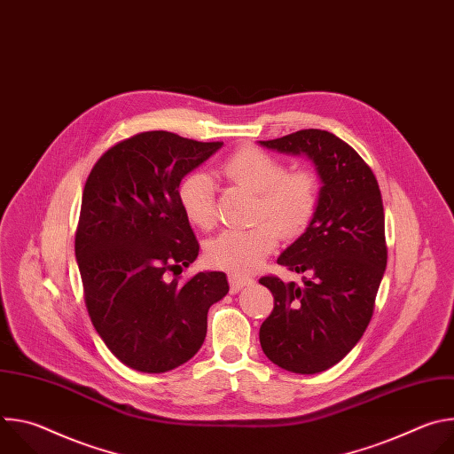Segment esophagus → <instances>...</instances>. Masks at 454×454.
Masks as SVG:
<instances>
[{"label": "esophagus", "mask_w": 454, "mask_h": 454, "mask_svg": "<svg viewBox=\"0 0 454 454\" xmlns=\"http://www.w3.org/2000/svg\"><path fill=\"white\" fill-rule=\"evenodd\" d=\"M230 291L231 293H239L242 287L253 284V278L251 277H246V275H230Z\"/></svg>", "instance_id": "1"}]
</instances>
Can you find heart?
I'll list each match as a JSON object with an SVG mask.
<instances>
[{
	"mask_svg": "<svg viewBox=\"0 0 454 454\" xmlns=\"http://www.w3.org/2000/svg\"><path fill=\"white\" fill-rule=\"evenodd\" d=\"M223 172L231 183L256 193L254 219H270L247 230H226L207 242V262L239 275L261 266L278 244L280 233L293 237L307 228L317 203V181L307 170L286 172L280 160L251 145L235 151L223 163ZM177 196L193 226H214L215 184L210 174H188Z\"/></svg>",
	"mask_w": 454,
	"mask_h": 454,
	"instance_id": "b5f03b06",
	"label": "heart"
}]
</instances>
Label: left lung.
Instances as JSON below:
<instances>
[{
	"label": "left lung",
	"instance_id": "left-lung-1",
	"mask_svg": "<svg viewBox=\"0 0 454 454\" xmlns=\"http://www.w3.org/2000/svg\"><path fill=\"white\" fill-rule=\"evenodd\" d=\"M258 144L307 158L321 183L309 226L277 261L309 278L258 280L275 296L258 334L264 354L287 372L317 373L340 363L372 319L387 258L380 190L363 158L329 131L303 129Z\"/></svg>",
	"mask_w": 454,
	"mask_h": 454
}]
</instances>
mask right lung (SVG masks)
Returning a JSON list of instances; mask_svg holds the SVG:
<instances>
[{"mask_svg":"<svg viewBox=\"0 0 454 454\" xmlns=\"http://www.w3.org/2000/svg\"><path fill=\"white\" fill-rule=\"evenodd\" d=\"M221 147L149 131L111 147L90 172L75 256L93 327L129 368L163 373L196 356L208 309L230 291L223 271L167 278L200 254L179 183Z\"/></svg>","mask_w":454,"mask_h":454,"instance_id":"add662e5","label":"right lung"}]
</instances>
